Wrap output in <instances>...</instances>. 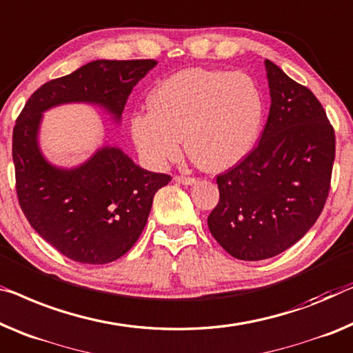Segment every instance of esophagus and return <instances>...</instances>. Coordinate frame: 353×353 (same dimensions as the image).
<instances>
[{
  "label": "esophagus",
  "mask_w": 353,
  "mask_h": 353,
  "mask_svg": "<svg viewBox=\"0 0 353 353\" xmlns=\"http://www.w3.org/2000/svg\"><path fill=\"white\" fill-rule=\"evenodd\" d=\"M174 181L179 183H183V185H193L194 182H196V179L194 177H187V176H176Z\"/></svg>",
  "instance_id": "1"
}]
</instances>
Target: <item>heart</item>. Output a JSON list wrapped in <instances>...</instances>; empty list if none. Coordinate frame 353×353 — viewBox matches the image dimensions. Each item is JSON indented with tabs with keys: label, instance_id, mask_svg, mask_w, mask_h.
<instances>
[{
	"label": "heart",
	"instance_id": "b5f03b06",
	"mask_svg": "<svg viewBox=\"0 0 353 353\" xmlns=\"http://www.w3.org/2000/svg\"><path fill=\"white\" fill-rule=\"evenodd\" d=\"M265 103L244 72L190 68L161 81L149 94V109L130 119L131 138L147 165L163 168L190 154L208 171L243 161L259 139Z\"/></svg>",
	"mask_w": 353,
	"mask_h": 353
}]
</instances>
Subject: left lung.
I'll return each mask as SVG.
<instances>
[{
	"label": "left lung",
	"mask_w": 353,
	"mask_h": 353,
	"mask_svg": "<svg viewBox=\"0 0 353 353\" xmlns=\"http://www.w3.org/2000/svg\"><path fill=\"white\" fill-rule=\"evenodd\" d=\"M271 108L259 145L217 177L208 217L215 241L238 260L282 254L311 230L327 201L334 131L309 88L265 60Z\"/></svg>",
	"instance_id": "obj_1"
}]
</instances>
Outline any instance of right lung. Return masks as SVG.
Masks as SVG:
<instances>
[{"label": "right lung", "instance_id": "1", "mask_svg": "<svg viewBox=\"0 0 353 353\" xmlns=\"http://www.w3.org/2000/svg\"><path fill=\"white\" fill-rule=\"evenodd\" d=\"M155 60H94L47 82L26 101L12 134V160L20 208L42 239L68 259L104 265L125 255L149 219L152 201L168 174L150 172L117 145L103 144L76 166H59L41 149L47 110L90 104L122 123L133 87Z\"/></svg>", "mask_w": 353, "mask_h": 353}]
</instances>
